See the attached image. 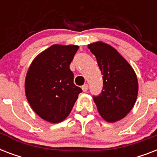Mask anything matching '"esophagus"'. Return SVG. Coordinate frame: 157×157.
Wrapping results in <instances>:
<instances>
[{
    "label": "esophagus",
    "mask_w": 157,
    "mask_h": 157,
    "mask_svg": "<svg viewBox=\"0 0 157 157\" xmlns=\"http://www.w3.org/2000/svg\"><path fill=\"white\" fill-rule=\"evenodd\" d=\"M88 88H89V86L87 84H86V85H84L82 87H81V89H82V90L84 91V92H87V90H88Z\"/></svg>",
    "instance_id": "obj_1"
}]
</instances>
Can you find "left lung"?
Masks as SVG:
<instances>
[{
    "label": "left lung",
    "mask_w": 157,
    "mask_h": 157,
    "mask_svg": "<svg viewBox=\"0 0 157 157\" xmlns=\"http://www.w3.org/2000/svg\"><path fill=\"white\" fill-rule=\"evenodd\" d=\"M103 75V88L94 96L99 114L107 122L123 119L136 102L139 84L135 71L115 48L102 41L88 45Z\"/></svg>",
    "instance_id": "1"
}]
</instances>
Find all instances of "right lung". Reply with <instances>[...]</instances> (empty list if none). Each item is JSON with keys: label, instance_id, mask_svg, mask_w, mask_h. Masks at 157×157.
I'll list each match as a JSON object with an SVG mask.
<instances>
[{"label": "right lung", "instance_id": "right-lung-1", "mask_svg": "<svg viewBox=\"0 0 157 157\" xmlns=\"http://www.w3.org/2000/svg\"><path fill=\"white\" fill-rule=\"evenodd\" d=\"M78 48L51 45L38 54L28 68L26 97L33 111L46 121L59 123L66 119L82 92L73 83L69 67Z\"/></svg>", "mask_w": 157, "mask_h": 157}]
</instances>
